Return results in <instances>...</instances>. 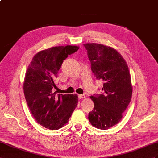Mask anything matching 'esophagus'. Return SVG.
<instances>
[{"instance_id": "1", "label": "esophagus", "mask_w": 158, "mask_h": 158, "mask_svg": "<svg viewBox=\"0 0 158 158\" xmlns=\"http://www.w3.org/2000/svg\"><path fill=\"white\" fill-rule=\"evenodd\" d=\"M78 97H79V99H83V98H85V95H84V94L78 95Z\"/></svg>"}]
</instances>
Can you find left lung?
Listing matches in <instances>:
<instances>
[{"label": "left lung", "instance_id": "8db88e82", "mask_svg": "<svg viewBox=\"0 0 158 158\" xmlns=\"http://www.w3.org/2000/svg\"><path fill=\"white\" fill-rule=\"evenodd\" d=\"M83 45L92 72L97 79L103 81L102 94L90 96L94 108L89 113L88 119L95 127L107 129L119 122L130 103L132 85L129 68L114 48L94 43Z\"/></svg>", "mask_w": 158, "mask_h": 158}]
</instances>
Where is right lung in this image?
I'll use <instances>...</instances> for the list:
<instances>
[{"instance_id":"obj_1","label":"right lung","mask_w":158,"mask_h":158,"mask_svg":"<svg viewBox=\"0 0 158 158\" xmlns=\"http://www.w3.org/2000/svg\"><path fill=\"white\" fill-rule=\"evenodd\" d=\"M79 47H53L37 52L25 73L23 90L32 115L37 122L51 130H56L66 124L78 103L77 94L52 93L57 88L55 81L63 60Z\"/></svg>"}]
</instances>
